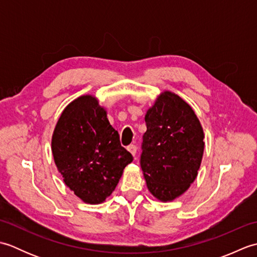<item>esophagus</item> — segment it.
I'll use <instances>...</instances> for the list:
<instances>
[{"instance_id": "obj_1", "label": "esophagus", "mask_w": 257, "mask_h": 257, "mask_svg": "<svg viewBox=\"0 0 257 257\" xmlns=\"http://www.w3.org/2000/svg\"><path fill=\"white\" fill-rule=\"evenodd\" d=\"M127 149H128V151H129L130 154H132L134 157L136 156V154H137V146H136V145H130V146H128Z\"/></svg>"}]
</instances>
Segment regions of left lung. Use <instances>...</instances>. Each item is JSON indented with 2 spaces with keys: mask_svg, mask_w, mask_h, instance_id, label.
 <instances>
[{
  "mask_svg": "<svg viewBox=\"0 0 257 257\" xmlns=\"http://www.w3.org/2000/svg\"><path fill=\"white\" fill-rule=\"evenodd\" d=\"M140 166L150 192L161 201L183 194L203 156V129L187 102L165 91L146 113Z\"/></svg>",
  "mask_w": 257,
  "mask_h": 257,
  "instance_id": "8db88e82",
  "label": "left lung"
}]
</instances>
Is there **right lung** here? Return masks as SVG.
Listing matches in <instances>:
<instances>
[{"mask_svg":"<svg viewBox=\"0 0 257 257\" xmlns=\"http://www.w3.org/2000/svg\"><path fill=\"white\" fill-rule=\"evenodd\" d=\"M55 165L64 182L86 203H101L112 193L133 156L120 145L106 110L86 95L64 109L52 138Z\"/></svg>","mask_w":257,"mask_h":257,"instance_id":"right-lung-1","label":"right lung"}]
</instances>
